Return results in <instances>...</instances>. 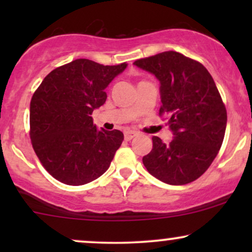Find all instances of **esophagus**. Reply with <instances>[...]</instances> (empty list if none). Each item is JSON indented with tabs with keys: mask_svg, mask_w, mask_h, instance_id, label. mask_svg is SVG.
Instances as JSON below:
<instances>
[{
	"mask_svg": "<svg viewBox=\"0 0 252 252\" xmlns=\"http://www.w3.org/2000/svg\"><path fill=\"white\" fill-rule=\"evenodd\" d=\"M135 136H137V134H136L135 131H126L124 132V138H126V140H131V138H134Z\"/></svg>",
	"mask_w": 252,
	"mask_h": 252,
	"instance_id": "34e87169",
	"label": "esophagus"
}]
</instances>
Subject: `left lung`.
Masks as SVG:
<instances>
[{"mask_svg":"<svg viewBox=\"0 0 252 252\" xmlns=\"http://www.w3.org/2000/svg\"><path fill=\"white\" fill-rule=\"evenodd\" d=\"M134 65L160 82V115L168 116L173 140L153 136L142 161L147 170L168 185H186L206 172L220 149L226 109L205 66L174 51L136 60Z\"/></svg>","mask_w":252,"mask_h":252,"instance_id":"1","label":"left lung"}]
</instances>
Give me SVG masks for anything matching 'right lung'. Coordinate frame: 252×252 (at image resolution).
Masks as SVG:
<instances>
[{
	"instance_id": "add662e5",
	"label": "right lung",
	"mask_w": 252,
	"mask_h": 252,
	"mask_svg": "<svg viewBox=\"0 0 252 252\" xmlns=\"http://www.w3.org/2000/svg\"><path fill=\"white\" fill-rule=\"evenodd\" d=\"M126 66L77 59L48 73L34 92L30 109L32 144L40 162L58 181L80 186L108 170L123 132L98 130L91 115L105 103V89Z\"/></svg>"
}]
</instances>
